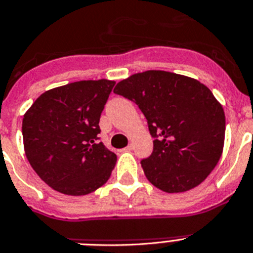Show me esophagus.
<instances>
[{"instance_id": "esophagus-1", "label": "esophagus", "mask_w": 253, "mask_h": 253, "mask_svg": "<svg viewBox=\"0 0 253 253\" xmlns=\"http://www.w3.org/2000/svg\"><path fill=\"white\" fill-rule=\"evenodd\" d=\"M133 149V145L132 144H130V145H127L126 148H125V150H127V152H130V150Z\"/></svg>"}]
</instances>
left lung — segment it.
I'll return each instance as SVG.
<instances>
[{"instance_id": "obj_1", "label": "left lung", "mask_w": 253, "mask_h": 253, "mask_svg": "<svg viewBox=\"0 0 253 253\" xmlns=\"http://www.w3.org/2000/svg\"><path fill=\"white\" fill-rule=\"evenodd\" d=\"M139 105L148 121L153 152L141 161L146 179L166 193L199 185L217 165L225 139V114L209 87L194 78L146 71L114 88Z\"/></svg>"}]
</instances>
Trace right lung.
Masks as SVG:
<instances>
[{"label":"right lung","mask_w":253,"mask_h":253,"mask_svg":"<svg viewBox=\"0 0 253 253\" xmlns=\"http://www.w3.org/2000/svg\"><path fill=\"white\" fill-rule=\"evenodd\" d=\"M116 82L78 81L48 90L23 118L25 156L48 186L86 195L109 179L117 156L105 148L99 121Z\"/></svg>","instance_id":"1"}]
</instances>
